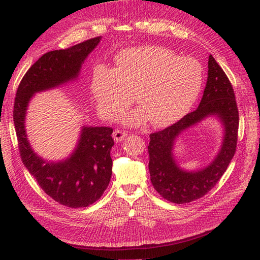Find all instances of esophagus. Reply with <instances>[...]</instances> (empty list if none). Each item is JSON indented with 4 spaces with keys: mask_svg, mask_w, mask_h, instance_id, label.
Masks as SVG:
<instances>
[{
    "mask_svg": "<svg viewBox=\"0 0 260 260\" xmlns=\"http://www.w3.org/2000/svg\"><path fill=\"white\" fill-rule=\"evenodd\" d=\"M127 136V133L125 131H121V129H116L114 133H113V138H114L115 142H121L123 139Z\"/></svg>",
    "mask_w": 260,
    "mask_h": 260,
    "instance_id": "obj_1",
    "label": "esophagus"
}]
</instances>
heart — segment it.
Returning <instances> with one entry per match:
<instances>
[{"mask_svg": "<svg viewBox=\"0 0 260 260\" xmlns=\"http://www.w3.org/2000/svg\"><path fill=\"white\" fill-rule=\"evenodd\" d=\"M202 84L203 69L196 59L180 58L161 46H144L119 52L115 69L96 66L91 92L108 121L121 116L135 96L139 110L126 116L125 124L148 119L155 127H167L188 114Z\"/></svg>", "mask_w": 260, "mask_h": 260, "instance_id": "1", "label": "heart"}]
</instances>
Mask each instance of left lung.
<instances>
[{"instance_id":"obj_1","label":"left lung","mask_w":260,"mask_h":260,"mask_svg":"<svg viewBox=\"0 0 260 260\" xmlns=\"http://www.w3.org/2000/svg\"><path fill=\"white\" fill-rule=\"evenodd\" d=\"M208 67V81L198 109L177 123L149 135L151 183L159 194L172 203H189L204 197L221 179L236 151L239 117L234 90L212 55L209 56ZM209 115H216L224 126L222 148L206 169L184 172L177 167L172 155L174 139L182 130Z\"/></svg>"}]
</instances>
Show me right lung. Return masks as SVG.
Returning <instances> with one entry per match:
<instances>
[{
    "mask_svg": "<svg viewBox=\"0 0 260 260\" xmlns=\"http://www.w3.org/2000/svg\"><path fill=\"white\" fill-rule=\"evenodd\" d=\"M101 36L43 55L25 73L16 91L13 111L18 150L29 174L46 194L68 208H86L102 197L112 176L111 127H85L76 150L66 160L46 161L32 151L26 137L25 115L32 94L76 79L81 64Z\"/></svg>",
    "mask_w": 260,
    "mask_h": 260,
    "instance_id": "right-lung-1",
    "label": "right lung"
}]
</instances>
